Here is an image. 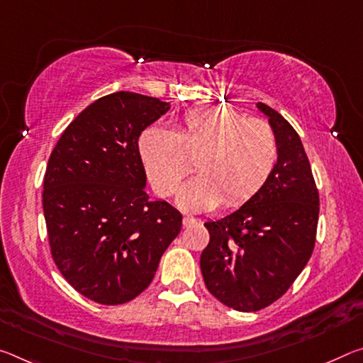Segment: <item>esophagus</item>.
<instances>
[{
    "label": "esophagus",
    "mask_w": 363,
    "mask_h": 363,
    "mask_svg": "<svg viewBox=\"0 0 363 363\" xmlns=\"http://www.w3.org/2000/svg\"><path fill=\"white\" fill-rule=\"evenodd\" d=\"M195 223H197V221H195L194 218H191V216H184L182 218V226L184 228H191V226H194Z\"/></svg>",
    "instance_id": "esophagus-1"
}]
</instances>
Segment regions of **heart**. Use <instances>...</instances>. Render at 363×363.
I'll return each instance as SVG.
<instances>
[{
	"mask_svg": "<svg viewBox=\"0 0 363 363\" xmlns=\"http://www.w3.org/2000/svg\"><path fill=\"white\" fill-rule=\"evenodd\" d=\"M143 168L160 195L177 194L187 211L211 210L221 202L239 206L262 191L278 163V140L260 119L245 118L229 106H199L184 113L179 129L148 128L139 139Z\"/></svg>",
	"mask_w": 363,
	"mask_h": 363,
	"instance_id": "obj_1",
	"label": "heart"
}]
</instances>
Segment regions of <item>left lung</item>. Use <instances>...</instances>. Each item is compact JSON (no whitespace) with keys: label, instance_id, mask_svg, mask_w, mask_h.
<instances>
[{"label":"left lung","instance_id":"left-lung-1","mask_svg":"<svg viewBox=\"0 0 363 363\" xmlns=\"http://www.w3.org/2000/svg\"><path fill=\"white\" fill-rule=\"evenodd\" d=\"M257 108L278 140V163L239 210L205 223L210 242L200 257L206 289L239 312L268 307L289 289L313 252L320 211L301 137L273 108Z\"/></svg>","mask_w":363,"mask_h":363}]
</instances>
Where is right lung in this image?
Listing matches in <instances>:
<instances>
[{"instance_id":"add662e5","label":"right lung","mask_w":363,"mask_h":363,"mask_svg":"<svg viewBox=\"0 0 363 363\" xmlns=\"http://www.w3.org/2000/svg\"><path fill=\"white\" fill-rule=\"evenodd\" d=\"M171 103L134 91L99 99L67 125L48 160L43 215L51 255L79 294L103 306L137 297L181 231L182 215L150 200L139 137Z\"/></svg>"}]
</instances>
